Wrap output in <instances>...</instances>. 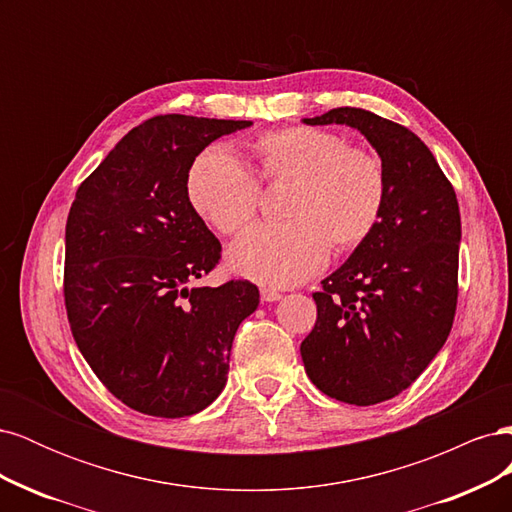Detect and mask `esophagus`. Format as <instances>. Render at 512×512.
Wrapping results in <instances>:
<instances>
[{
	"label": "esophagus",
	"mask_w": 512,
	"mask_h": 512,
	"mask_svg": "<svg viewBox=\"0 0 512 512\" xmlns=\"http://www.w3.org/2000/svg\"><path fill=\"white\" fill-rule=\"evenodd\" d=\"M260 299L267 301V303H273V301H280L282 294L277 292V290H271V288H262L260 290Z\"/></svg>",
	"instance_id": "obj_1"
}]
</instances>
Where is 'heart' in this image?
I'll return each mask as SVG.
<instances>
[{"instance_id": "b5f03b06", "label": "heart", "mask_w": 512, "mask_h": 512, "mask_svg": "<svg viewBox=\"0 0 512 512\" xmlns=\"http://www.w3.org/2000/svg\"><path fill=\"white\" fill-rule=\"evenodd\" d=\"M260 179L292 183L288 222L258 224L228 250L230 267L267 286H294L316 275L337 250L361 245L378 226L389 183L382 160L350 147L331 130L292 126L256 138ZM192 209L222 235L254 220L260 181L235 153L213 147L194 160L185 179Z\"/></svg>"}]
</instances>
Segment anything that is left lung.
<instances>
[{
	"instance_id": "obj_1",
	"label": "left lung",
	"mask_w": 512,
	"mask_h": 512,
	"mask_svg": "<svg viewBox=\"0 0 512 512\" xmlns=\"http://www.w3.org/2000/svg\"><path fill=\"white\" fill-rule=\"evenodd\" d=\"M309 126L346 123L380 153L384 213L314 292L316 324L301 342L309 380L333 399L374 406L406 391L453 329L461 218L453 183L412 130L339 106Z\"/></svg>"
}]
</instances>
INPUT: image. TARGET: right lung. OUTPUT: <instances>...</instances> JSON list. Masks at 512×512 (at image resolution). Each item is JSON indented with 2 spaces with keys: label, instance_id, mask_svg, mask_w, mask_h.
Masks as SVG:
<instances>
[{
  "label": "right lung",
  "instance_id": "1",
  "mask_svg": "<svg viewBox=\"0 0 512 512\" xmlns=\"http://www.w3.org/2000/svg\"><path fill=\"white\" fill-rule=\"evenodd\" d=\"M250 121L158 115L121 138L76 190L66 222L64 301L74 342L128 408L181 418L224 389L232 339L258 288L196 286L222 245L192 209L196 156Z\"/></svg>",
  "mask_w": 512,
  "mask_h": 512
}]
</instances>
